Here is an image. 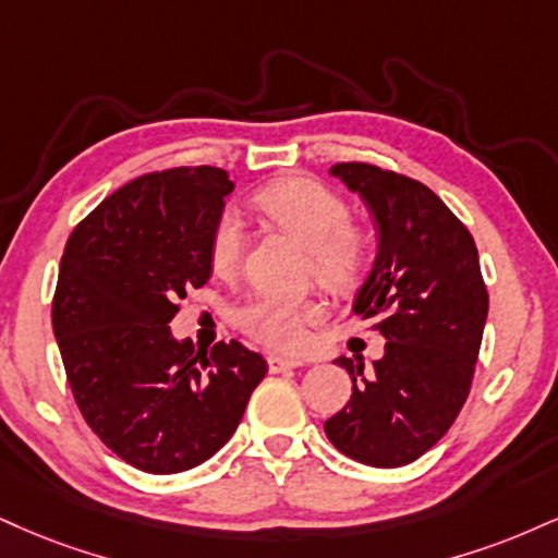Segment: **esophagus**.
I'll use <instances>...</instances> for the list:
<instances>
[{"mask_svg": "<svg viewBox=\"0 0 558 558\" xmlns=\"http://www.w3.org/2000/svg\"><path fill=\"white\" fill-rule=\"evenodd\" d=\"M299 366H304V361L283 359V355H267V368H270L272 374L288 372V368H299Z\"/></svg>", "mask_w": 558, "mask_h": 558, "instance_id": "34e87169", "label": "esophagus"}]
</instances>
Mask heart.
Masks as SVG:
<instances>
[{
  "label": "heart",
  "mask_w": 558,
  "mask_h": 558,
  "mask_svg": "<svg viewBox=\"0 0 558 558\" xmlns=\"http://www.w3.org/2000/svg\"><path fill=\"white\" fill-rule=\"evenodd\" d=\"M257 210L270 223L283 228L308 250L312 272L319 283L332 288L351 286L364 270L368 239L348 220V205L338 192L314 179H288L267 186L254 197ZM244 254V231L233 213H223L210 236V265L215 275H233ZM325 319L319 299L283 301L262 296L236 312V325L244 335L275 351H301L308 340V327Z\"/></svg>",
  "instance_id": "heart-1"
}]
</instances>
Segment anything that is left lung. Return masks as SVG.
I'll return each instance as SVG.
<instances>
[{"label": "left lung", "mask_w": 558, "mask_h": 558, "mask_svg": "<svg viewBox=\"0 0 558 558\" xmlns=\"http://www.w3.org/2000/svg\"><path fill=\"white\" fill-rule=\"evenodd\" d=\"M330 177L364 199L377 228V257L353 312L377 317L385 355H340L353 395L325 421L340 452L372 468L418 460L465 405L478 361L488 293L465 226L421 181L368 163H335Z\"/></svg>", "instance_id": "obj_1"}]
</instances>
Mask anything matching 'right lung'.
Instances as JSON below:
<instances>
[{
    "mask_svg": "<svg viewBox=\"0 0 558 558\" xmlns=\"http://www.w3.org/2000/svg\"><path fill=\"white\" fill-rule=\"evenodd\" d=\"M231 192L213 166L145 173L66 241L51 306L66 381L87 426L137 471L210 460L267 374L236 340L199 353L169 327L177 301L210 278V236Z\"/></svg>",
    "mask_w": 558,
    "mask_h": 558,
    "instance_id": "1",
    "label": "right lung"
}]
</instances>
